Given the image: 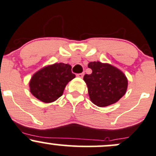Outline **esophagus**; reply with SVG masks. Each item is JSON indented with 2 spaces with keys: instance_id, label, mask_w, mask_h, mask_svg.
I'll list each match as a JSON object with an SVG mask.
<instances>
[{
  "instance_id": "34e87169",
  "label": "esophagus",
  "mask_w": 156,
  "mask_h": 156,
  "mask_svg": "<svg viewBox=\"0 0 156 156\" xmlns=\"http://www.w3.org/2000/svg\"><path fill=\"white\" fill-rule=\"evenodd\" d=\"M83 75H84V73H77L76 74V76L77 77H80V78H82L83 76Z\"/></svg>"
}]
</instances>
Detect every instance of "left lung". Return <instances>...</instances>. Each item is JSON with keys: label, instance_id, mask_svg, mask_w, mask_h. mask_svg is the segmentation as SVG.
Returning a JSON list of instances; mask_svg holds the SVG:
<instances>
[{"label": "left lung", "instance_id": "1", "mask_svg": "<svg viewBox=\"0 0 156 156\" xmlns=\"http://www.w3.org/2000/svg\"><path fill=\"white\" fill-rule=\"evenodd\" d=\"M91 74L83 80L88 87L90 100L98 107H107L117 102L126 92L128 80L116 67L99 62H89Z\"/></svg>", "mask_w": 156, "mask_h": 156}]
</instances>
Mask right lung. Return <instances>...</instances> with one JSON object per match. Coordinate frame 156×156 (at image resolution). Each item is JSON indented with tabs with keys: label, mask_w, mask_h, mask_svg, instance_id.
Listing matches in <instances>:
<instances>
[{
	"label": "right lung",
	"mask_w": 156,
	"mask_h": 156,
	"mask_svg": "<svg viewBox=\"0 0 156 156\" xmlns=\"http://www.w3.org/2000/svg\"><path fill=\"white\" fill-rule=\"evenodd\" d=\"M75 78L71 66L56 63L45 67L34 74L30 80V91L34 97L45 103L57 100L62 95L68 82Z\"/></svg>",
	"instance_id": "1"
}]
</instances>
